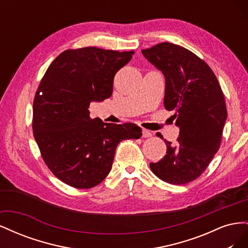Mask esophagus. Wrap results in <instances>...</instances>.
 <instances>
[{
    "label": "esophagus",
    "mask_w": 248,
    "mask_h": 248,
    "mask_svg": "<svg viewBox=\"0 0 248 248\" xmlns=\"http://www.w3.org/2000/svg\"><path fill=\"white\" fill-rule=\"evenodd\" d=\"M141 133H142V138H150V137H152L151 131H149V130H147V129H142V130H141Z\"/></svg>",
    "instance_id": "obj_1"
}]
</instances>
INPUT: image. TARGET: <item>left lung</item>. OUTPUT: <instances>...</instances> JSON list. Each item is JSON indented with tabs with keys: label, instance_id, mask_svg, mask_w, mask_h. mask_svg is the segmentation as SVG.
<instances>
[{
	"label": "left lung",
	"instance_id": "1",
	"mask_svg": "<svg viewBox=\"0 0 248 248\" xmlns=\"http://www.w3.org/2000/svg\"><path fill=\"white\" fill-rule=\"evenodd\" d=\"M166 78L164 108L175 112L180 128L176 145L150 163L155 176L175 185L199 178L218 151L227 120L226 100L214 72L192 51L170 42L141 49Z\"/></svg>",
	"mask_w": 248,
	"mask_h": 248
}]
</instances>
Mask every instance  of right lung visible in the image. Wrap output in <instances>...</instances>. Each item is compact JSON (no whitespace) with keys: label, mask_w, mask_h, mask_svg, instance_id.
<instances>
[{"label":"right lung","mask_w":248,"mask_h":248,"mask_svg":"<svg viewBox=\"0 0 248 248\" xmlns=\"http://www.w3.org/2000/svg\"><path fill=\"white\" fill-rule=\"evenodd\" d=\"M133 54L67 49L42 78L33 102V134L47 168L65 184L79 189L98 185L110 171L119 142L141 137L137 124L104 123L90 118L88 109L92 101L109 98L116 73Z\"/></svg>","instance_id":"obj_1"}]
</instances>
